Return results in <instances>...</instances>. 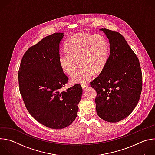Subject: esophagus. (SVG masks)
Here are the masks:
<instances>
[{"instance_id":"esophagus-1","label":"esophagus","mask_w":155,"mask_h":155,"mask_svg":"<svg viewBox=\"0 0 155 155\" xmlns=\"http://www.w3.org/2000/svg\"><path fill=\"white\" fill-rule=\"evenodd\" d=\"M81 87L83 89H85V88H86L88 86V84L86 83H83V84H81Z\"/></svg>"}]
</instances>
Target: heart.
I'll return each mask as SVG.
<instances>
[{"label": "heart", "instance_id": "1", "mask_svg": "<svg viewBox=\"0 0 155 155\" xmlns=\"http://www.w3.org/2000/svg\"><path fill=\"white\" fill-rule=\"evenodd\" d=\"M65 50L60 53L59 62L64 72L69 75H74L71 80L74 84L86 83L95 72H101L110 52L108 41L105 36L82 33L76 34L68 40ZM79 61L82 66L76 73Z\"/></svg>", "mask_w": 155, "mask_h": 155}]
</instances>
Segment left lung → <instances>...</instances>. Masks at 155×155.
Returning <instances> with one entry per match:
<instances>
[{
	"label": "left lung",
	"mask_w": 155,
	"mask_h": 155,
	"mask_svg": "<svg viewBox=\"0 0 155 155\" xmlns=\"http://www.w3.org/2000/svg\"><path fill=\"white\" fill-rule=\"evenodd\" d=\"M110 56L105 67L90 84L97 92L96 112L102 120L118 122L136 107L141 94L142 75L138 58L119 32L107 29Z\"/></svg>",
	"instance_id": "left-lung-1"
}]
</instances>
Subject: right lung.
Wrapping results in <instances>:
<instances>
[{"instance_id": "right-lung-1", "label": "right lung", "mask_w": 155, "mask_h": 155, "mask_svg": "<svg viewBox=\"0 0 155 155\" xmlns=\"http://www.w3.org/2000/svg\"><path fill=\"white\" fill-rule=\"evenodd\" d=\"M63 37V33H54L30 47L18 74L19 91L29 114L41 124L56 129L75 120L83 92L80 84L61 91L69 80L59 62Z\"/></svg>"}]
</instances>
